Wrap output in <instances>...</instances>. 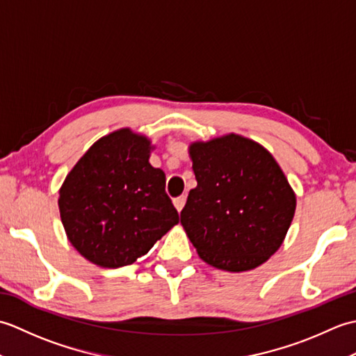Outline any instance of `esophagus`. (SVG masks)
Masks as SVG:
<instances>
[{
    "label": "esophagus",
    "instance_id": "34e87169",
    "mask_svg": "<svg viewBox=\"0 0 356 356\" xmlns=\"http://www.w3.org/2000/svg\"><path fill=\"white\" fill-rule=\"evenodd\" d=\"M185 203H186V195H179V197L174 199V207H176V209L179 211V213L184 209Z\"/></svg>",
    "mask_w": 356,
    "mask_h": 356
}]
</instances>
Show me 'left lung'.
Returning a JSON list of instances; mask_svg holds the SVG:
<instances>
[{"label":"left lung","mask_w":356,"mask_h":356,"mask_svg":"<svg viewBox=\"0 0 356 356\" xmlns=\"http://www.w3.org/2000/svg\"><path fill=\"white\" fill-rule=\"evenodd\" d=\"M197 186L180 213L199 257L243 272L282 246L297 207L295 193L269 151L238 134L190 145Z\"/></svg>","instance_id":"obj_1"}]
</instances>
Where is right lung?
Here are the masks:
<instances>
[{
	"label": "right lung",
	"mask_w": 356,
	"mask_h": 356,
	"mask_svg": "<svg viewBox=\"0 0 356 356\" xmlns=\"http://www.w3.org/2000/svg\"><path fill=\"white\" fill-rule=\"evenodd\" d=\"M151 142L120 128L88 148L59 190V213L70 243L101 268L145 255L174 225L165 172L148 162Z\"/></svg>",
	"instance_id": "right-lung-1"
}]
</instances>
